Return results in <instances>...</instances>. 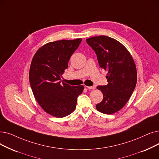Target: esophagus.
<instances>
[{"instance_id": "esophagus-1", "label": "esophagus", "mask_w": 159, "mask_h": 159, "mask_svg": "<svg viewBox=\"0 0 159 159\" xmlns=\"http://www.w3.org/2000/svg\"><path fill=\"white\" fill-rule=\"evenodd\" d=\"M86 87L88 89H95V86H86Z\"/></svg>"}]
</instances>
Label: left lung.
Returning a JSON list of instances; mask_svg holds the SVG:
<instances>
[{
    "label": "left lung",
    "instance_id": "obj_1",
    "mask_svg": "<svg viewBox=\"0 0 159 159\" xmlns=\"http://www.w3.org/2000/svg\"><path fill=\"white\" fill-rule=\"evenodd\" d=\"M86 41L95 51L99 66L108 72V84L97 87L102 93L103 99L96 108L106 114L117 112L125 105L136 87L134 61L127 48L112 38L99 36Z\"/></svg>",
    "mask_w": 159,
    "mask_h": 159
}]
</instances>
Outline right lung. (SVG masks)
Listing matches in <instances>:
<instances>
[{
    "mask_svg": "<svg viewBox=\"0 0 159 159\" xmlns=\"http://www.w3.org/2000/svg\"><path fill=\"white\" fill-rule=\"evenodd\" d=\"M81 41L78 38L49 42L39 48L32 60L29 80L34 98L45 112L56 118L71 114L77 97L84 90L82 85L71 86L60 81Z\"/></svg>",
    "mask_w": 159,
    "mask_h": 159,
    "instance_id": "1",
    "label": "right lung"
}]
</instances>
